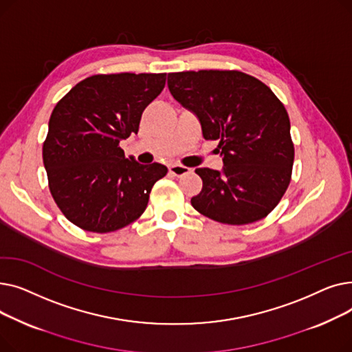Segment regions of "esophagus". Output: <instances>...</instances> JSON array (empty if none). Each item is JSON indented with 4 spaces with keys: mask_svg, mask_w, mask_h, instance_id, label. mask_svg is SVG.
<instances>
[{
    "mask_svg": "<svg viewBox=\"0 0 352 352\" xmlns=\"http://www.w3.org/2000/svg\"><path fill=\"white\" fill-rule=\"evenodd\" d=\"M168 170L171 174H174L175 177H181V175H186L188 174L191 170L188 168V166H184V165H178V164H171L168 166Z\"/></svg>",
    "mask_w": 352,
    "mask_h": 352,
    "instance_id": "esophagus-1",
    "label": "esophagus"
}]
</instances>
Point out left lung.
<instances>
[{"label":"left lung","mask_w":352,"mask_h":352,"mask_svg":"<svg viewBox=\"0 0 352 352\" xmlns=\"http://www.w3.org/2000/svg\"><path fill=\"white\" fill-rule=\"evenodd\" d=\"M171 96L199 120L206 140H219L221 171L197 168L202 190L192 207L214 221L244 226L267 217L285 194L294 144L283 102L241 71L168 74Z\"/></svg>","instance_id":"left-lung-1"}]
</instances>
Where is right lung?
<instances>
[{
    "label": "right lung",
    "instance_id": "1",
    "mask_svg": "<svg viewBox=\"0 0 352 352\" xmlns=\"http://www.w3.org/2000/svg\"><path fill=\"white\" fill-rule=\"evenodd\" d=\"M166 74H98L69 89L55 108L43 145L51 195L77 227L111 232L141 217L154 184L168 173L158 162L126 160L120 141L138 133L145 107Z\"/></svg>",
    "mask_w": 352,
    "mask_h": 352
}]
</instances>
